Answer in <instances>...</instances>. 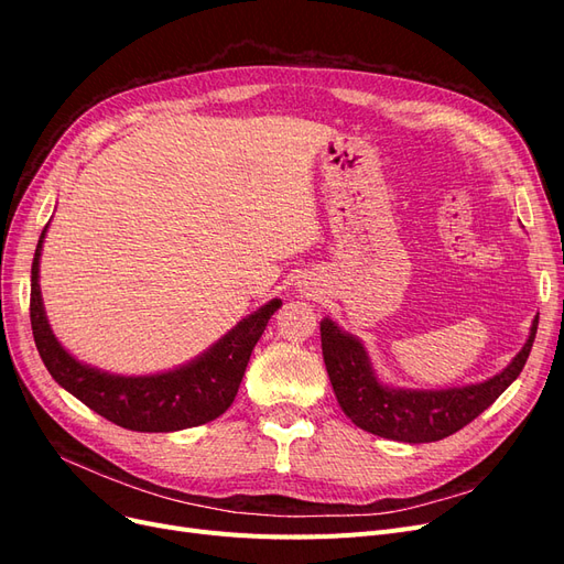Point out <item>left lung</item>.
<instances>
[{
  "label": "left lung",
  "mask_w": 564,
  "mask_h": 564,
  "mask_svg": "<svg viewBox=\"0 0 564 564\" xmlns=\"http://www.w3.org/2000/svg\"><path fill=\"white\" fill-rule=\"evenodd\" d=\"M536 327L539 315L532 322L522 350L497 377L482 383L440 390L383 383L371 367L362 340L340 329L329 317L319 322V336L324 365H327L334 395L344 414L367 433L421 445V442H435L464 429L520 377L532 350Z\"/></svg>",
  "instance_id": "left-lung-1"
}]
</instances>
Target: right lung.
<instances>
[{
    "label": "right lung",
    "mask_w": 564,
    "mask_h": 564,
    "mask_svg": "<svg viewBox=\"0 0 564 564\" xmlns=\"http://www.w3.org/2000/svg\"><path fill=\"white\" fill-rule=\"evenodd\" d=\"M48 224L44 226L32 259L30 324L44 367L61 388L96 414L139 433H174L218 419L232 404L242 383L253 346L259 344L270 315L282 301L272 299L220 336L216 344L185 362L145 377H122L79 362L67 352L44 313L40 289V259Z\"/></svg>",
    "instance_id": "add662e5"
}]
</instances>
